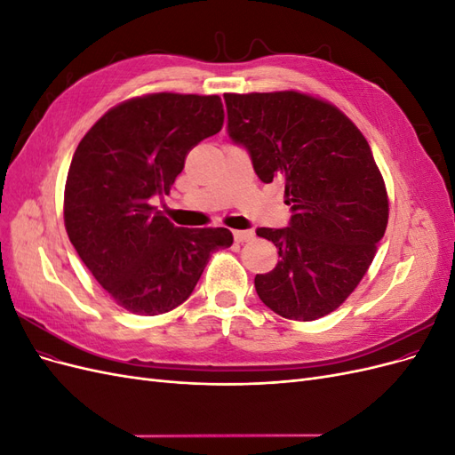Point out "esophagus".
<instances>
[{"instance_id": "34e87169", "label": "esophagus", "mask_w": 455, "mask_h": 455, "mask_svg": "<svg viewBox=\"0 0 455 455\" xmlns=\"http://www.w3.org/2000/svg\"><path fill=\"white\" fill-rule=\"evenodd\" d=\"M252 237H254L252 231H233V239H235V243H246Z\"/></svg>"}]
</instances>
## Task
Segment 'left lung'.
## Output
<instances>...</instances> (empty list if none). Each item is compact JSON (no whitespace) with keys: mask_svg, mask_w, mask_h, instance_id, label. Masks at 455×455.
Segmentation results:
<instances>
[{"mask_svg":"<svg viewBox=\"0 0 455 455\" xmlns=\"http://www.w3.org/2000/svg\"><path fill=\"white\" fill-rule=\"evenodd\" d=\"M228 131L261 182L284 186L291 228H259L279 261L256 275L259 299L284 319L336 311L376 256L389 220L383 176L364 134L328 100L299 91L226 92Z\"/></svg>","mask_w":455,"mask_h":455,"instance_id":"obj_1","label":"left lung"}]
</instances>
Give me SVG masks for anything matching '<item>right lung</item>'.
Returning a JSON list of instances; mask_svg holds the SVG:
<instances>
[{
  "mask_svg": "<svg viewBox=\"0 0 455 455\" xmlns=\"http://www.w3.org/2000/svg\"><path fill=\"white\" fill-rule=\"evenodd\" d=\"M218 94L149 92L114 106L81 139L64 188V226L117 306L167 313L189 298L226 228H176L149 203L169 196L189 149L222 131Z\"/></svg>",
  "mask_w": 455,
  "mask_h": 455,
  "instance_id": "right-lung-1",
  "label": "right lung"
}]
</instances>
